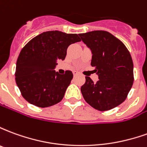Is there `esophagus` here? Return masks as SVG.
I'll return each mask as SVG.
<instances>
[{"instance_id":"esophagus-1","label":"esophagus","mask_w":147,"mask_h":147,"mask_svg":"<svg viewBox=\"0 0 147 147\" xmlns=\"http://www.w3.org/2000/svg\"><path fill=\"white\" fill-rule=\"evenodd\" d=\"M73 75H74V76H78V75H79V72H78V71H74Z\"/></svg>"}]
</instances>
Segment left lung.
Wrapping results in <instances>:
<instances>
[{
  "label": "left lung",
  "instance_id": "left-lung-1",
  "mask_svg": "<svg viewBox=\"0 0 147 147\" xmlns=\"http://www.w3.org/2000/svg\"><path fill=\"white\" fill-rule=\"evenodd\" d=\"M92 53L91 65L99 80L94 83L86 76L81 86L83 98L93 108L112 109L126 99L134 81L133 62L129 51L120 40L105 30L80 34Z\"/></svg>",
  "mask_w": 147,
  "mask_h": 147
}]
</instances>
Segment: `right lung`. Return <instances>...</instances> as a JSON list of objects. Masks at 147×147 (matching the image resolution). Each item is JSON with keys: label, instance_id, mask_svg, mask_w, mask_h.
I'll return each instance as SVG.
<instances>
[{"label": "right lung", "instance_id": "add662e5", "mask_svg": "<svg viewBox=\"0 0 147 147\" xmlns=\"http://www.w3.org/2000/svg\"><path fill=\"white\" fill-rule=\"evenodd\" d=\"M81 39L77 34L50 30L40 34L22 49L16 62V82L22 96L38 107H49L63 99L73 78L71 71L54 70L64 61L67 47Z\"/></svg>", "mask_w": 147, "mask_h": 147}]
</instances>
